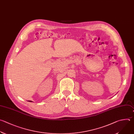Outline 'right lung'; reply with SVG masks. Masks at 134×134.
<instances>
[{
	"mask_svg": "<svg viewBox=\"0 0 134 134\" xmlns=\"http://www.w3.org/2000/svg\"><path fill=\"white\" fill-rule=\"evenodd\" d=\"M29 102H32V101H30V100H28Z\"/></svg>",
	"mask_w": 134,
	"mask_h": 134,
	"instance_id": "obj_1",
	"label": "right lung"
}]
</instances>
